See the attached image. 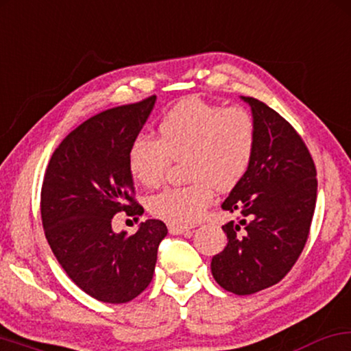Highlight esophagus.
<instances>
[{
    "instance_id": "34e87169",
    "label": "esophagus",
    "mask_w": 351,
    "mask_h": 351,
    "mask_svg": "<svg viewBox=\"0 0 351 351\" xmlns=\"http://www.w3.org/2000/svg\"><path fill=\"white\" fill-rule=\"evenodd\" d=\"M167 229H169L171 234H189V232H192L193 227L192 226H184V224H169L167 226Z\"/></svg>"
}]
</instances>
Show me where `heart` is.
Returning a JSON list of instances; mask_svg holds the SVG:
<instances>
[{
  "mask_svg": "<svg viewBox=\"0 0 351 351\" xmlns=\"http://www.w3.org/2000/svg\"><path fill=\"white\" fill-rule=\"evenodd\" d=\"M256 148V124L240 104L222 108L202 97L172 106L158 124V140L135 136L127 154L130 176L145 186H159L172 162H182L186 184L148 198L153 216L172 224H190L213 203L216 189H234L247 174Z\"/></svg>",
  "mask_w": 351,
  "mask_h": 351,
  "instance_id": "heart-1",
  "label": "heart"
}]
</instances>
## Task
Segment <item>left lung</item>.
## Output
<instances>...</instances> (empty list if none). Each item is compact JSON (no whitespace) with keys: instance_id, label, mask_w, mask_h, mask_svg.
<instances>
[{"instance_id":"1","label":"left lung","mask_w":351,"mask_h":351,"mask_svg":"<svg viewBox=\"0 0 351 351\" xmlns=\"http://www.w3.org/2000/svg\"><path fill=\"white\" fill-rule=\"evenodd\" d=\"M256 124L253 162L222 209L239 224L222 226L227 245L213 256L217 284L252 295L284 279L306 245L316 208V166L297 130L256 98L243 97Z\"/></svg>"}]
</instances>
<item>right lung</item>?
Wrapping results in <instances>:
<instances>
[{"label":"right lung","instance_id":"right-lung-1","mask_svg":"<svg viewBox=\"0 0 351 351\" xmlns=\"http://www.w3.org/2000/svg\"><path fill=\"white\" fill-rule=\"evenodd\" d=\"M154 99L152 95L82 122L54 149L45 171V237L72 282L104 303H127L147 289L167 234L159 219L142 222L129 237L114 234L111 226L119 213L134 219L143 213L127 154Z\"/></svg>","mask_w":351,"mask_h":351}]
</instances>
